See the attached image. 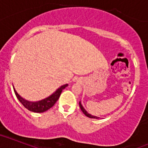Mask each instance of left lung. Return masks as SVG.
<instances>
[{
  "label": "left lung",
  "instance_id": "left-lung-1",
  "mask_svg": "<svg viewBox=\"0 0 148 148\" xmlns=\"http://www.w3.org/2000/svg\"><path fill=\"white\" fill-rule=\"evenodd\" d=\"M79 105H80V109H81L82 112L84 113V114H85L86 116H88V117H89V118H93V119H99V116H93V115H92V114H89V113H88L87 111H86V109L84 108V106H83V105H82V104H81V101H80V102H79Z\"/></svg>",
  "mask_w": 148,
  "mask_h": 148
}]
</instances>
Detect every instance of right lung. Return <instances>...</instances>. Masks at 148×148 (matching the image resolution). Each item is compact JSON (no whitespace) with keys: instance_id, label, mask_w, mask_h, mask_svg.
I'll return each mask as SVG.
<instances>
[{"instance_id":"obj_1","label":"right lung","mask_w":148,"mask_h":148,"mask_svg":"<svg viewBox=\"0 0 148 148\" xmlns=\"http://www.w3.org/2000/svg\"><path fill=\"white\" fill-rule=\"evenodd\" d=\"M68 86V84H64V85L61 86L60 87L58 88V89L56 90L53 94H51L50 95H49L48 97L45 98V99H41L40 101H28V100H26L25 99L22 98L19 94L16 92V89L13 86V89H14L15 94L16 95L17 99H18V101H20L22 104V105L25 108L28 109L30 111H32V112L34 113H43L47 111V110H49L50 108L55 105V103L56 102L57 100L59 99V96H60L61 93L62 92L63 89L65 87H67Z\"/></svg>"}]
</instances>
